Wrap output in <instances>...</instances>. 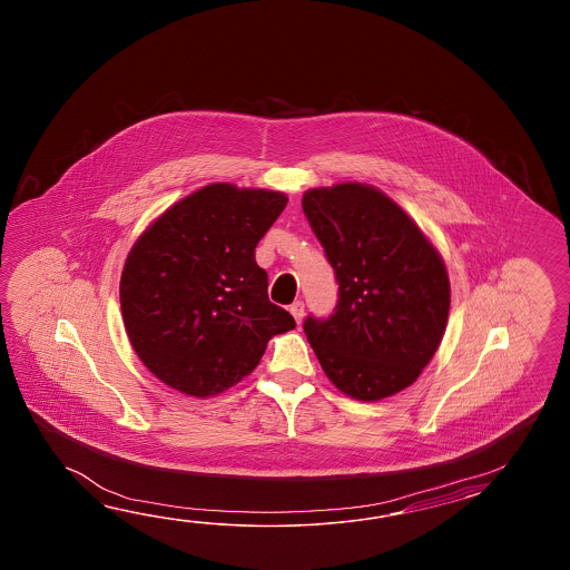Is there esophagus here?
<instances>
[{
  "label": "esophagus",
  "mask_w": 570,
  "mask_h": 570,
  "mask_svg": "<svg viewBox=\"0 0 570 570\" xmlns=\"http://www.w3.org/2000/svg\"><path fill=\"white\" fill-rule=\"evenodd\" d=\"M289 312H291V315H293V317H295V322H297V324H302L303 312H305V305H303V302L291 303Z\"/></svg>",
  "instance_id": "obj_1"
}]
</instances>
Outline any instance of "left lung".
<instances>
[{
  "mask_svg": "<svg viewBox=\"0 0 570 570\" xmlns=\"http://www.w3.org/2000/svg\"><path fill=\"white\" fill-rule=\"evenodd\" d=\"M305 218L336 271L340 299L303 330L344 395L379 401L415 383L446 332L450 281L436 246L366 183L307 189Z\"/></svg>",
  "mask_w": 570,
  "mask_h": 570,
  "instance_id": "8db88e82",
  "label": "left lung"
}]
</instances>
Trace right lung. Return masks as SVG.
Listing matches in <instances>:
<instances>
[{
    "instance_id": "right-lung-1",
    "label": "right lung",
    "mask_w": 570,
    "mask_h": 570,
    "mask_svg": "<svg viewBox=\"0 0 570 570\" xmlns=\"http://www.w3.org/2000/svg\"><path fill=\"white\" fill-rule=\"evenodd\" d=\"M287 195L212 183L165 209L126 256L124 327L138 358L165 385L212 397L250 375L268 340L295 320L268 302L258 240Z\"/></svg>"
}]
</instances>
